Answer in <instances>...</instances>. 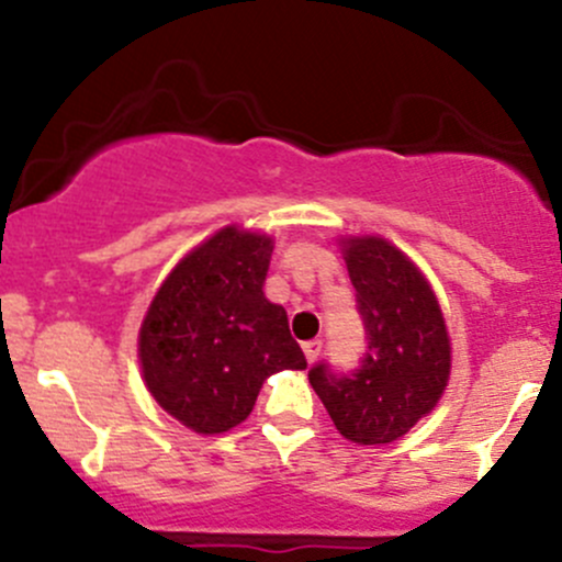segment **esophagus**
I'll return each instance as SVG.
<instances>
[{
	"label": "esophagus",
	"instance_id": "34e87169",
	"mask_svg": "<svg viewBox=\"0 0 562 562\" xmlns=\"http://www.w3.org/2000/svg\"><path fill=\"white\" fill-rule=\"evenodd\" d=\"M302 348H304V356H307V361H310V364H315V361H317V356H321V348H323V342H321V339H310V342H304Z\"/></svg>",
	"mask_w": 562,
	"mask_h": 562
}]
</instances>
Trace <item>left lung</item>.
Wrapping results in <instances>:
<instances>
[{
  "mask_svg": "<svg viewBox=\"0 0 562 562\" xmlns=\"http://www.w3.org/2000/svg\"><path fill=\"white\" fill-rule=\"evenodd\" d=\"M370 334L356 375L310 370L334 427L356 446H386L435 411L451 378V337L424 271L378 234L339 236Z\"/></svg>",
  "mask_w": 562,
  "mask_h": 562,
  "instance_id": "left-lung-1",
  "label": "left lung"
}]
</instances>
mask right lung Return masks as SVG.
I'll use <instances>...</instances> for the list:
<instances>
[{
  "label": "right lung",
  "instance_id": "obj_1",
  "mask_svg": "<svg viewBox=\"0 0 562 562\" xmlns=\"http://www.w3.org/2000/svg\"><path fill=\"white\" fill-rule=\"evenodd\" d=\"M274 239L225 225L168 271L138 328V364L157 405L198 435L239 427L263 381L307 370L282 304L266 299Z\"/></svg>",
  "mask_w": 562,
  "mask_h": 562
}]
</instances>
